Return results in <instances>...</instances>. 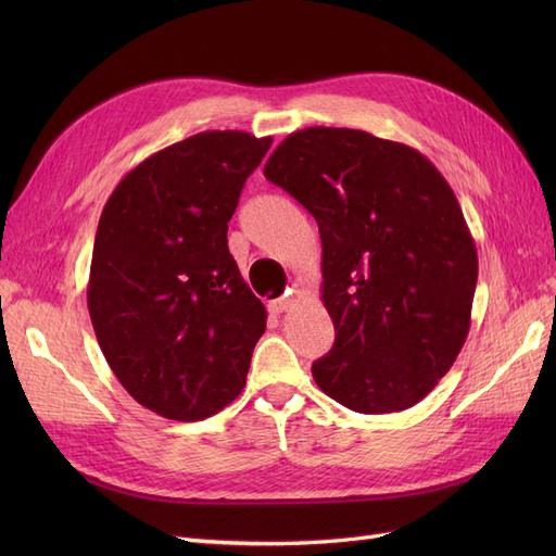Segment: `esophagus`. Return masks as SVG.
I'll list each match as a JSON object with an SVG mask.
<instances>
[{
    "label": "esophagus",
    "mask_w": 556,
    "mask_h": 556,
    "mask_svg": "<svg viewBox=\"0 0 556 556\" xmlns=\"http://www.w3.org/2000/svg\"><path fill=\"white\" fill-rule=\"evenodd\" d=\"M290 294H292V292H290ZM290 294H285V296L271 301V306H268V308H271V313L280 315V313H285V311H290L292 304H294V296H290Z\"/></svg>",
    "instance_id": "esophagus-1"
}]
</instances>
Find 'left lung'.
Here are the masks:
<instances>
[{
  "label": "left lung",
  "mask_w": 556,
  "mask_h": 556,
  "mask_svg": "<svg viewBox=\"0 0 556 556\" xmlns=\"http://www.w3.org/2000/svg\"><path fill=\"white\" fill-rule=\"evenodd\" d=\"M317 223L336 329L313 364L341 406L382 415L422 401L464 348L478 250L457 197L419 150L345 127L290 134L264 166Z\"/></svg>",
  "instance_id": "1"
}]
</instances>
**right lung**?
<instances>
[{
  "mask_svg": "<svg viewBox=\"0 0 556 556\" xmlns=\"http://www.w3.org/2000/svg\"><path fill=\"white\" fill-rule=\"evenodd\" d=\"M271 137L201 131L115 185L99 217L88 311L115 378L143 408L194 422L245 384L266 329L227 223Z\"/></svg>",
  "mask_w": 556,
  "mask_h": 556,
  "instance_id": "add662e5",
  "label": "right lung"
}]
</instances>
